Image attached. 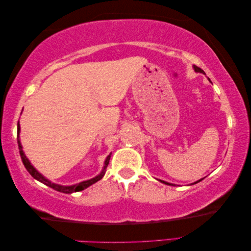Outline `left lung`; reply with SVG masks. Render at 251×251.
<instances>
[{
	"label": "left lung",
	"mask_w": 251,
	"mask_h": 251,
	"mask_svg": "<svg viewBox=\"0 0 251 251\" xmlns=\"http://www.w3.org/2000/svg\"><path fill=\"white\" fill-rule=\"evenodd\" d=\"M194 70H195L196 72H200V73H204V71H202L201 68H199V67H196V66H194ZM208 79H209V78H208ZM209 81H210V79H209ZM202 179H204V178H202ZM202 179H201V180H199V181H196V182H194L193 184H195V183H197V182H200V181H201ZM159 181H161V182H163V183H165V184H168V185H174V184H172V183H168V182H166V181H163V180H159Z\"/></svg>",
	"instance_id": "obj_1"
}]
</instances>
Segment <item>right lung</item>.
Here are the masks:
<instances>
[{
    "mask_svg": "<svg viewBox=\"0 0 251 251\" xmlns=\"http://www.w3.org/2000/svg\"><path fill=\"white\" fill-rule=\"evenodd\" d=\"M19 132H20V125L18 123L17 125V142H18V148H19V153H20V156H21V159H23V163L25 165V169L28 170L29 174L33 177L34 179H36L37 181H40V182L44 183L45 185L50 186V188L54 189L56 191H59V192H62V193H67V194H70V193H73V192H78V191H83L84 189L88 188L89 185H92L94 183L97 182V181H99L100 179H102V177L104 176L105 172H106V167H108L109 165V161H110V157H111V154L110 155H108V157L105 158V162H104V166H103V169L102 172H101L98 176H96L95 178L90 179V180H86V181H83V182H79L77 184H74V185H59V184H56V183H52L50 182V181L49 179H46L43 175H41L37 170L32 166L31 163L29 162V159L26 158V156L25 155V153L23 151V147H21V143H20V140H19Z\"/></svg>",
    "mask_w": 251,
    "mask_h": 251,
    "instance_id": "right-lung-1",
    "label": "right lung"
}]
</instances>
